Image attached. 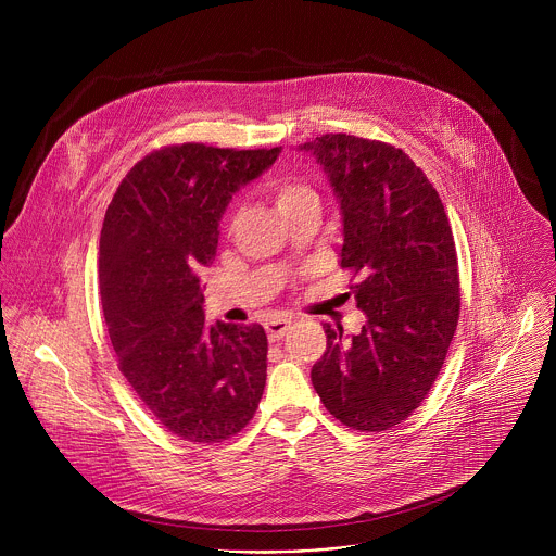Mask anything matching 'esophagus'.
Returning a JSON list of instances; mask_svg holds the SVG:
<instances>
[{
    "mask_svg": "<svg viewBox=\"0 0 556 556\" xmlns=\"http://www.w3.org/2000/svg\"><path fill=\"white\" fill-rule=\"evenodd\" d=\"M288 330H290V321H286V319H277V321L266 324V332H268V339H270L273 343L279 341V339H283Z\"/></svg>",
    "mask_w": 556,
    "mask_h": 556,
    "instance_id": "obj_1",
    "label": "esophagus"
}]
</instances>
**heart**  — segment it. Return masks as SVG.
Wrapping results in <instances>:
<instances>
[{"label": "heart", "instance_id": "1", "mask_svg": "<svg viewBox=\"0 0 556 556\" xmlns=\"http://www.w3.org/2000/svg\"><path fill=\"white\" fill-rule=\"evenodd\" d=\"M270 195L275 200L277 211L288 217L290 213L303 208L309 202H319L314 187L299 176H281L270 182Z\"/></svg>", "mask_w": 556, "mask_h": 556}]
</instances>
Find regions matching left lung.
<instances>
[{"label":"left lung","mask_w":556,"mask_h":556,"mask_svg":"<svg viewBox=\"0 0 556 556\" xmlns=\"http://www.w3.org/2000/svg\"><path fill=\"white\" fill-rule=\"evenodd\" d=\"M301 149L324 165L343 208L341 266L367 324L328 348L312 384L345 427L401 425L433 387L459 319V270L444 204L412 157L389 142L326 134Z\"/></svg>","instance_id":"8db88e82"}]
</instances>
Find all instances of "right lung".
<instances>
[{
  "label": "right lung",
  "mask_w": 556,
  "mask_h": 556,
  "mask_svg": "<svg viewBox=\"0 0 556 556\" xmlns=\"http://www.w3.org/2000/svg\"><path fill=\"white\" fill-rule=\"evenodd\" d=\"M279 151L167 144L129 169L105 211L99 286L118 369L180 440L224 442L260 407L266 332L257 324L208 326L195 273L215 260L232 193Z\"/></svg>",
  "instance_id": "add662e5"
}]
</instances>
